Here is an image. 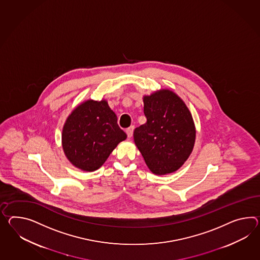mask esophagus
<instances>
[{"instance_id": "obj_1", "label": "esophagus", "mask_w": 260, "mask_h": 260, "mask_svg": "<svg viewBox=\"0 0 260 260\" xmlns=\"http://www.w3.org/2000/svg\"><path fill=\"white\" fill-rule=\"evenodd\" d=\"M133 129H134V127H133V126H131V127H127V129H126V133H127V137H128V138H131V137L133 136Z\"/></svg>"}]
</instances>
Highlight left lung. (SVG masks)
Wrapping results in <instances>:
<instances>
[{
    "mask_svg": "<svg viewBox=\"0 0 260 260\" xmlns=\"http://www.w3.org/2000/svg\"><path fill=\"white\" fill-rule=\"evenodd\" d=\"M146 123L133 133L146 165L156 175H165L183 165L192 151L196 127L189 109L170 90L144 98Z\"/></svg>",
    "mask_w": 260,
    "mask_h": 260,
    "instance_id": "8db88e82",
    "label": "left lung"
}]
</instances>
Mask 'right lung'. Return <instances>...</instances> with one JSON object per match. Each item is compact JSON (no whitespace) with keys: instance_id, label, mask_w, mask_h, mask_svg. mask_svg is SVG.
<instances>
[{"instance_id":"right-lung-1","label":"right lung","mask_w":260,"mask_h":260,"mask_svg":"<svg viewBox=\"0 0 260 260\" xmlns=\"http://www.w3.org/2000/svg\"><path fill=\"white\" fill-rule=\"evenodd\" d=\"M127 138L106 101H87L64 123L62 143L70 162L83 171L99 169L116 146Z\"/></svg>"}]
</instances>
